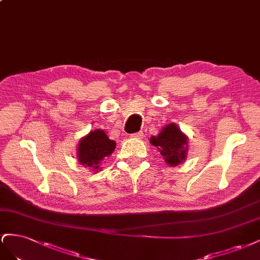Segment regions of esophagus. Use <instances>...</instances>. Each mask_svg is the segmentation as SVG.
Listing matches in <instances>:
<instances>
[{
    "label": "esophagus",
    "mask_w": 260,
    "mask_h": 260,
    "mask_svg": "<svg viewBox=\"0 0 260 260\" xmlns=\"http://www.w3.org/2000/svg\"><path fill=\"white\" fill-rule=\"evenodd\" d=\"M131 137L135 138V139H142L143 138V133L142 132L134 133V134H131Z\"/></svg>",
    "instance_id": "esophagus-1"
}]
</instances>
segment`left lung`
<instances>
[{"label":"left lung","instance_id":"8db88e82","mask_svg":"<svg viewBox=\"0 0 260 260\" xmlns=\"http://www.w3.org/2000/svg\"><path fill=\"white\" fill-rule=\"evenodd\" d=\"M150 144L157 147L170 167L179 166L187 158L188 137L175 123H169L157 136L150 137Z\"/></svg>","mask_w":260,"mask_h":260}]
</instances>
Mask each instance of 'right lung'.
<instances>
[{"mask_svg": "<svg viewBox=\"0 0 260 260\" xmlns=\"http://www.w3.org/2000/svg\"><path fill=\"white\" fill-rule=\"evenodd\" d=\"M116 147L114 140L110 139L103 129L90 131L79 139L77 159L81 166L97 173L101 171V163L113 153Z\"/></svg>", "mask_w": 260, "mask_h": 260, "instance_id": "add662e5", "label": "right lung"}]
</instances>
